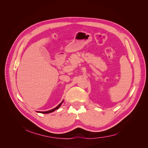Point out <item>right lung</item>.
I'll list each match as a JSON object with an SVG mask.
<instances>
[{
	"label": "right lung",
	"mask_w": 148,
	"mask_h": 148,
	"mask_svg": "<svg viewBox=\"0 0 148 148\" xmlns=\"http://www.w3.org/2000/svg\"><path fill=\"white\" fill-rule=\"evenodd\" d=\"M63 102H64V101H62V102L61 103H60L59 104L56 108H53V110H49V111H45V112H41V111H40V112H40V113H42V114H49V113H51V112H53V111H55L56 110H58L59 108L60 107V106L62 105V103H63ZM38 112V111H37Z\"/></svg>",
	"instance_id": "1"
}]
</instances>
